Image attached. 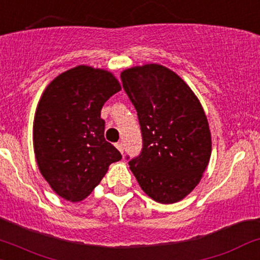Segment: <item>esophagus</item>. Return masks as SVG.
<instances>
[{
	"mask_svg": "<svg viewBox=\"0 0 260 260\" xmlns=\"http://www.w3.org/2000/svg\"><path fill=\"white\" fill-rule=\"evenodd\" d=\"M116 147H117V149H118L119 152L123 153V149H124V147H123L122 142H118V143H116Z\"/></svg>",
	"mask_w": 260,
	"mask_h": 260,
	"instance_id": "esophagus-1",
	"label": "esophagus"
}]
</instances>
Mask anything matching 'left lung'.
<instances>
[{"mask_svg":"<svg viewBox=\"0 0 260 260\" xmlns=\"http://www.w3.org/2000/svg\"><path fill=\"white\" fill-rule=\"evenodd\" d=\"M121 78L143 137L141 154L128 163L131 171L153 201L177 203L194 189L209 163L204 109L190 87L162 64L127 68Z\"/></svg>","mask_w":260,"mask_h":260,"instance_id":"1","label":"left lung"}]
</instances>
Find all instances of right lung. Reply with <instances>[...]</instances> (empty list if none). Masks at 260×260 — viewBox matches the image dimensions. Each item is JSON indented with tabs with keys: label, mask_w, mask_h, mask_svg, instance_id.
I'll return each mask as SVG.
<instances>
[{
	"label": "right lung",
	"mask_w": 260,
	"mask_h": 260,
	"mask_svg": "<svg viewBox=\"0 0 260 260\" xmlns=\"http://www.w3.org/2000/svg\"><path fill=\"white\" fill-rule=\"evenodd\" d=\"M121 91L113 73L77 66L46 87L34 121V149L41 174L61 198L81 202L100 184L121 153L105 139L101 109Z\"/></svg>",
	"instance_id": "1"
}]
</instances>
